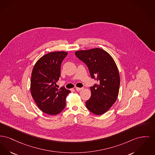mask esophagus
Returning <instances> with one entry per match:
<instances>
[{
	"label": "esophagus",
	"instance_id": "1",
	"mask_svg": "<svg viewBox=\"0 0 155 155\" xmlns=\"http://www.w3.org/2000/svg\"><path fill=\"white\" fill-rule=\"evenodd\" d=\"M75 90H76V91H80L81 90H82V88H78V87H77V88H75Z\"/></svg>",
	"mask_w": 155,
	"mask_h": 155
}]
</instances>
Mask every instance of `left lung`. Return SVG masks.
<instances>
[{"label":"left lung","instance_id":"left-lung-1","mask_svg":"<svg viewBox=\"0 0 155 155\" xmlns=\"http://www.w3.org/2000/svg\"><path fill=\"white\" fill-rule=\"evenodd\" d=\"M75 55L87 64L91 77L98 84L90 87L91 96L86 107L92 113H105L118 98L120 85L118 69L108 52L100 48L75 51Z\"/></svg>","mask_w":155,"mask_h":155}]
</instances>
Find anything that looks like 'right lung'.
Listing matches in <instances>:
<instances>
[{"label":"right lung","instance_id":"1","mask_svg":"<svg viewBox=\"0 0 155 155\" xmlns=\"http://www.w3.org/2000/svg\"><path fill=\"white\" fill-rule=\"evenodd\" d=\"M67 54L65 51H53L44 55L37 61L32 70L31 96L40 109L48 115L58 114L64 109L66 97L70 92L64 87H56L61 64Z\"/></svg>","mask_w":155,"mask_h":155}]
</instances>
